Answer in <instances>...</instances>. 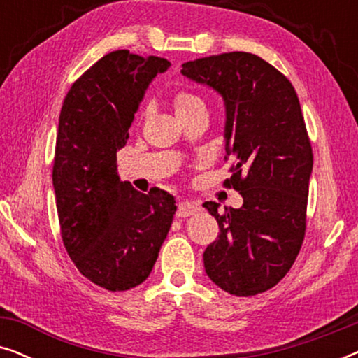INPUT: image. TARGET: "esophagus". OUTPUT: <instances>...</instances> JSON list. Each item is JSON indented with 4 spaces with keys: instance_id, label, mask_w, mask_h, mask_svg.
I'll use <instances>...</instances> for the list:
<instances>
[{
    "instance_id": "34e87169",
    "label": "esophagus",
    "mask_w": 358,
    "mask_h": 358,
    "mask_svg": "<svg viewBox=\"0 0 358 358\" xmlns=\"http://www.w3.org/2000/svg\"><path fill=\"white\" fill-rule=\"evenodd\" d=\"M200 210V207L197 203H194V202H180L179 205H178V218H187V217H190V215H194V213H197Z\"/></svg>"
}]
</instances>
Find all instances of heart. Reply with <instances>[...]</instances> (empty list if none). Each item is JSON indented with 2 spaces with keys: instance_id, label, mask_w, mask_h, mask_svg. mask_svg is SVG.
<instances>
[{
  "instance_id": "obj_1",
  "label": "heart",
  "mask_w": 358,
  "mask_h": 358,
  "mask_svg": "<svg viewBox=\"0 0 358 358\" xmlns=\"http://www.w3.org/2000/svg\"><path fill=\"white\" fill-rule=\"evenodd\" d=\"M173 106L176 114L180 117L184 114H189V112H192L195 109H200V107H205V102L202 97L194 94V92H190L187 90H179L176 91L173 96Z\"/></svg>"
}]
</instances>
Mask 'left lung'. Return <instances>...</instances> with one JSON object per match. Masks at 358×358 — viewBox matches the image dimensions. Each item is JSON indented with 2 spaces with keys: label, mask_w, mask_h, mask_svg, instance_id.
I'll list each match as a JSON object with an SVG mask.
<instances>
[{
  "label": "left lung",
  "mask_w": 358,
  "mask_h": 358,
  "mask_svg": "<svg viewBox=\"0 0 358 358\" xmlns=\"http://www.w3.org/2000/svg\"><path fill=\"white\" fill-rule=\"evenodd\" d=\"M184 76L213 87L227 106L224 187L241 194L243 207H203L220 234L203 252L210 280L236 296L275 287L300 252L313 150L295 87L271 63L248 52L187 62Z\"/></svg>",
  "instance_id": "left-lung-1"
}]
</instances>
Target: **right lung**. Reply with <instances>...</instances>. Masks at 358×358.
Listing matches in <instances>:
<instances>
[{
  "label": "right lung",
  "instance_id": "right-lung-1",
  "mask_svg": "<svg viewBox=\"0 0 358 358\" xmlns=\"http://www.w3.org/2000/svg\"><path fill=\"white\" fill-rule=\"evenodd\" d=\"M166 58L115 50L73 83L58 122L53 189L60 233L81 275L110 292L148 278L176 213L173 195L141 194L117 174V151Z\"/></svg>",
  "mask_w": 358,
  "mask_h": 358
}]
</instances>
